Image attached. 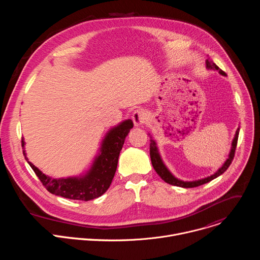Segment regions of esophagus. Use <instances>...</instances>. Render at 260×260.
<instances>
[{"mask_svg":"<svg viewBox=\"0 0 260 260\" xmlns=\"http://www.w3.org/2000/svg\"><path fill=\"white\" fill-rule=\"evenodd\" d=\"M132 118H133L135 126H141L142 124H144V122L146 120V113L144 112L142 109L136 110L135 112L133 113Z\"/></svg>","mask_w":260,"mask_h":260,"instance_id":"obj_1","label":"esophagus"}]
</instances>
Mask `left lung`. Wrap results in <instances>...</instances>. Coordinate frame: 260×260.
I'll list each match as a JSON object with an SVG mask.
<instances>
[{"label": "left lung", "mask_w": 260, "mask_h": 260, "mask_svg": "<svg viewBox=\"0 0 260 260\" xmlns=\"http://www.w3.org/2000/svg\"><path fill=\"white\" fill-rule=\"evenodd\" d=\"M206 68H207V70H210V71H217L220 74V75L225 76V73L222 71L221 69H219L213 62V60H210L209 58L206 59ZM239 133H240V126L236 131L235 137H234L233 142H232V147H231V151H230L229 157L226 158L224 164L222 165L214 174H212V175H210L208 177L202 178V179L193 180V181H184V180L178 179L177 177H175L172 174V172L168 169V167L166 166V164L164 162V160L161 158V155L159 153V149H158V147H157L156 141L152 138V136L150 134H148V135L150 136V157H151L152 166H153L154 170L156 171V173L160 176V178L165 182H167V183H169L171 185H174V186H179V187H183V188L198 187V186H200V185L206 184V183L214 180L215 178L219 177L220 175L223 174L229 169V167L231 166V164H232V161L234 159V156H235V151H236V147H237V143H238Z\"/></svg>", "instance_id": "1"}]
</instances>
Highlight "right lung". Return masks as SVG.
Instances as JSON below:
<instances>
[{"mask_svg": "<svg viewBox=\"0 0 260 260\" xmlns=\"http://www.w3.org/2000/svg\"><path fill=\"white\" fill-rule=\"evenodd\" d=\"M133 126V120L126 119L111 127L102 140L99 153L94 157L90 168L79 176L51 178L48 175L43 174L38 168L28 161L24 150V139L21 141L23 155L27 164L50 193L70 200L87 202L100 198L110 187L117 169L118 157L122 146Z\"/></svg>", "mask_w": 260, "mask_h": 260, "instance_id": "obj_1", "label": "right lung"}]
</instances>
